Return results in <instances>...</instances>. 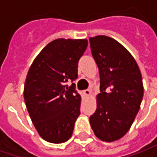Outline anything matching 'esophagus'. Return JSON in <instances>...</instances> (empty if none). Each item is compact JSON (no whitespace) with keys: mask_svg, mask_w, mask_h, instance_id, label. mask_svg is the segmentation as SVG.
Wrapping results in <instances>:
<instances>
[{"mask_svg":"<svg viewBox=\"0 0 157 157\" xmlns=\"http://www.w3.org/2000/svg\"><path fill=\"white\" fill-rule=\"evenodd\" d=\"M83 93H84V95L85 96H89L91 94V91H90L89 89H86V90H84V91H83Z\"/></svg>","mask_w":157,"mask_h":157,"instance_id":"obj_1","label":"esophagus"}]
</instances>
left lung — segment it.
Here are the masks:
<instances>
[{"label":"left lung","mask_w":157,"mask_h":157,"mask_svg":"<svg viewBox=\"0 0 157 157\" xmlns=\"http://www.w3.org/2000/svg\"><path fill=\"white\" fill-rule=\"evenodd\" d=\"M92 55L100 75V93L90 124L96 136L106 142L122 138L140 107L144 88L140 71L129 52L115 39L90 38Z\"/></svg>","instance_id":"1"}]
</instances>
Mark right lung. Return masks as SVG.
<instances>
[{"instance_id": "right-lung-1", "label": "right lung", "mask_w": 157, "mask_h": 157, "mask_svg": "<svg viewBox=\"0 0 157 157\" xmlns=\"http://www.w3.org/2000/svg\"><path fill=\"white\" fill-rule=\"evenodd\" d=\"M87 45L86 39H55L43 48L28 72L23 92L26 106L46 141L59 144L71 137L82 102L74 81Z\"/></svg>"}]
</instances>
